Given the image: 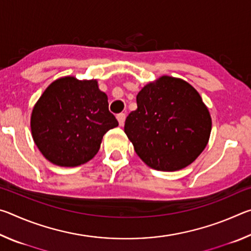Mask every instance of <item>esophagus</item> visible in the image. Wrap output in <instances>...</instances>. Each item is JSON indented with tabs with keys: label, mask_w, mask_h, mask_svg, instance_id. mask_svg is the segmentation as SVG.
Listing matches in <instances>:
<instances>
[{
	"label": "esophagus",
	"mask_w": 251,
	"mask_h": 251,
	"mask_svg": "<svg viewBox=\"0 0 251 251\" xmlns=\"http://www.w3.org/2000/svg\"><path fill=\"white\" fill-rule=\"evenodd\" d=\"M125 120H126V115H125L124 113L118 114V115H117V121H118V124H120V126H123V125H124Z\"/></svg>",
	"instance_id": "esophagus-1"
}]
</instances>
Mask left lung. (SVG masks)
<instances>
[{
    "label": "left lung",
    "instance_id": "obj_1",
    "mask_svg": "<svg viewBox=\"0 0 251 251\" xmlns=\"http://www.w3.org/2000/svg\"><path fill=\"white\" fill-rule=\"evenodd\" d=\"M136 101L137 109L127 116L124 130L147 166L175 172L192 164L205 150L211 117L192 85L161 76L144 86Z\"/></svg>",
    "mask_w": 251,
    "mask_h": 251
}]
</instances>
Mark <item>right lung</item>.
I'll use <instances>...</instances> for the list:
<instances>
[{
  "label": "right lung",
  "instance_id": "right-lung-1",
  "mask_svg": "<svg viewBox=\"0 0 251 251\" xmlns=\"http://www.w3.org/2000/svg\"><path fill=\"white\" fill-rule=\"evenodd\" d=\"M118 126L108 110L107 95L96 79L58 78L46 88L31 116L34 143L57 166L87 163L100 151L103 136Z\"/></svg>",
  "mask_w": 251,
  "mask_h": 251
}]
</instances>
